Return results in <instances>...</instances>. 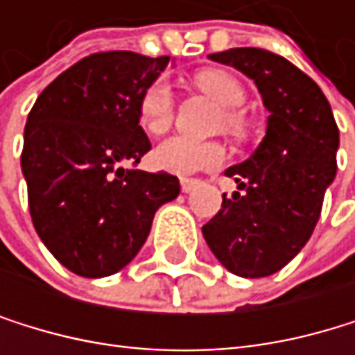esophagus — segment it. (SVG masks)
I'll return each mask as SVG.
<instances>
[{"label":"esophagus","instance_id":"esophagus-1","mask_svg":"<svg viewBox=\"0 0 355 355\" xmlns=\"http://www.w3.org/2000/svg\"><path fill=\"white\" fill-rule=\"evenodd\" d=\"M198 185H200V181H196V179H181V189L185 193H191Z\"/></svg>","mask_w":355,"mask_h":355}]
</instances>
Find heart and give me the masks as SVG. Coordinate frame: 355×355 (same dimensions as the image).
<instances>
[{
  "label": "heart",
  "instance_id": "b5f03b06",
  "mask_svg": "<svg viewBox=\"0 0 355 355\" xmlns=\"http://www.w3.org/2000/svg\"><path fill=\"white\" fill-rule=\"evenodd\" d=\"M198 87L209 93L211 98L227 108L225 112V128L230 132L241 130V119L236 110L245 102V89L243 85L227 72L221 70H207L198 74ZM174 114V95L166 80H157L148 87L140 102V123L148 134H162L170 128ZM153 162L176 176H189L202 170H211L223 162V148L215 142H196L183 136H172L164 140L155 151Z\"/></svg>",
  "mask_w": 355,
  "mask_h": 355
}]
</instances>
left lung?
<instances>
[{
  "label": "left lung",
  "mask_w": 355,
  "mask_h": 355,
  "mask_svg": "<svg viewBox=\"0 0 355 355\" xmlns=\"http://www.w3.org/2000/svg\"><path fill=\"white\" fill-rule=\"evenodd\" d=\"M211 61L251 78L268 110L266 134L249 159L230 166L236 191L202 225L204 241L230 272L268 277L298 255L336 176L338 128L318 83L264 49H230Z\"/></svg>",
  "instance_id": "obj_1"
}]
</instances>
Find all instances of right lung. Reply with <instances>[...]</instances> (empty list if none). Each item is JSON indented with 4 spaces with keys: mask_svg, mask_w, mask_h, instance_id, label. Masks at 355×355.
Here are the masks:
<instances>
[{
    "mask_svg": "<svg viewBox=\"0 0 355 355\" xmlns=\"http://www.w3.org/2000/svg\"><path fill=\"white\" fill-rule=\"evenodd\" d=\"M170 57L95 53L59 74L27 116L21 168L37 236L80 277L125 268L162 204L181 191L168 172L130 170L151 148L140 128L144 91Z\"/></svg>",
    "mask_w": 355,
    "mask_h": 355,
    "instance_id": "right-lung-1",
    "label": "right lung"
}]
</instances>
